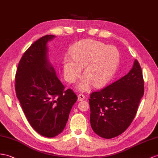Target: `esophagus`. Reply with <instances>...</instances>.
I'll use <instances>...</instances> for the list:
<instances>
[{"instance_id": "esophagus-1", "label": "esophagus", "mask_w": 158, "mask_h": 158, "mask_svg": "<svg viewBox=\"0 0 158 158\" xmlns=\"http://www.w3.org/2000/svg\"><path fill=\"white\" fill-rule=\"evenodd\" d=\"M85 98V96L83 94H79L78 95V100L79 101H83Z\"/></svg>"}]
</instances>
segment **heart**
I'll return each mask as SVG.
<instances>
[{
	"label": "heart",
	"instance_id": "1",
	"mask_svg": "<svg viewBox=\"0 0 158 158\" xmlns=\"http://www.w3.org/2000/svg\"><path fill=\"white\" fill-rule=\"evenodd\" d=\"M120 60L118 48L98 40H84L75 43L63 60V72L68 83H74L81 75L86 76L79 85L81 91L89 89L91 83L95 87L106 84L115 73Z\"/></svg>",
	"mask_w": 158,
	"mask_h": 158
}]
</instances>
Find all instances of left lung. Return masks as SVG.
Segmentation results:
<instances>
[{
    "label": "left lung",
    "instance_id": "left-lung-1",
    "mask_svg": "<svg viewBox=\"0 0 158 158\" xmlns=\"http://www.w3.org/2000/svg\"><path fill=\"white\" fill-rule=\"evenodd\" d=\"M144 93L142 71L135 60L127 75L90 94V122L94 132L106 139L121 135L130 125Z\"/></svg>",
    "mask_w": 158,
    "mask_h": 158
}]
</instances>
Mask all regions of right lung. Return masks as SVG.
<instances>
[{
    "mask_svg": "<svg viewBox=\"0 0 158 158\" xmlns=\"http://www.w3.org/2000/svg\"><path fill=\"white\" fill-rule=\"evenodd\" d=\"M47 35L24 52L15 76L16 95L30 125L40 135L53 137L61 133L77 96L64 87L47 59Z\"/></svg>",
    "mask_w": 158,
    "mask_h": 158,
    "instance_id": "add662e5",
    "label": "right lung"
}]
</instances>
